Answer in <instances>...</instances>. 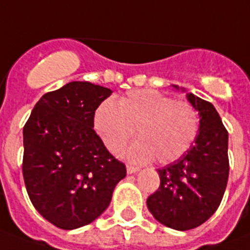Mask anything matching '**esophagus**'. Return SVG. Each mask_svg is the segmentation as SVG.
Here are the masks:
<instances>
[{"mask_svg": "<svg viewBox=\"0 0 250 250\" xmlns=\"http://www.w3.org/2000/svg\"><path fill=\"white\" fill-rule=\"evenodd\" d=\"M140 168L139 167H135V166H131V164H127V173L132 174V173H136V172L139 171Z\"/></svg>", "mask_w": 250, "mask_h": 250, "instance_id": "esophagus-1", "label": "esophagus"}]
</instances>
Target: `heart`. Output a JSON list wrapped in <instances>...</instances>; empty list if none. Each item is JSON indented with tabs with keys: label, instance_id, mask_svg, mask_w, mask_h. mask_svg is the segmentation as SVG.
<instances>
[{
	"label": "heart",
	"instance_id": "b5f03b06",
	"mask_svg": "<svg viewBox=\"0 0 250 250\" xmlns=\"http://www.w3.org/2000/svg\"><path fill=\"white\" fill-rule=\"evenodd\" d=\"M199 127L194 105L154 90L131 91L118 104L105 100L95 114V128L111 153L121 154L137 129L140 140L129 150L135 162L172 163L191 147Z\"/></svg>",
	"mask_w": 250,
	"mask_h": 250
}]
</instances>
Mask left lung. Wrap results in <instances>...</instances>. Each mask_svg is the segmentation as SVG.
<instances>
[{
	"mask_svg": "<svg viewBox=\"0 0 250 250\" xmlns=\"http://www.w3.org/2000/svg\"><path fill=\"white\" fill-rule=\"evenodd\" d=\"M188 100L200 115L198 137L180 159L158 169L159 188L146 200L155 220L180 231L200 226L216 212L230 171L229 132L220 114L192 93Z\"/></svg>",
	"mask_w": 250,
	"mask_h": 250,
	"instance_id": "left-lung-1",
	"label": "left lung"
}]
</instances>
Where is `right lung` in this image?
<instances>
[{
	"label": "right lung",
	"mask_w": 250,
	"mask_h": 250,
	"mask_svg": "<svg viewBox=\"0 0 250 250\" xmlns=\"http://www.w3.org/2000/svg\"><path fill=\"white\" fill-rule=\"evenodd\" d=\"M111 90L70 82L44 93L23 129V177L34 208L62 230L95 221L110 204L125 163L93 129L95 111Z\"/></svg>",
	"instance_id": "obj_1"
}]
</instances>
